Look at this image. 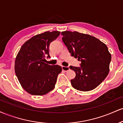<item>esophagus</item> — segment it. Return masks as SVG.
Wrapping results in <instances>:
<instances>
[{"mask_svg":"<svg viewBox=\"0 0 123 123\" xmlns=\"http://www.w3.org/2000/svg\"><path fill=\"white\" fill-rule=\"evenodd\" d=\"M62 70L65 72H67L68 70L70 69L69 66H62Z\"/></svg>","mask_w":123,"mask_h":123,"instance_id":"esophagus-1","label":"esophagus"}]
</instances>
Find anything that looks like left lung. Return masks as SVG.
Wrapping results in <instances>:
<instances>
[{
  "mask_svg": "<svg viewBox=\"0 0 123 123\" xmlns=\"http://www.w3.org/2000/svg\"><path fill=\"white\" fill-rule=\"evenodd\" d=\"M61 35L71 55L81 61L80 67L70 66L76 73L70 80L73 87L81 91L94 90L109 72L111 54L106 45L94 36L76 31H64Z\"/></svg>",
  "mask_w": 123,
  "mask_h": 123,
  "instance_id": "obj_1",
  "label": "left lung"
}]
</instances>
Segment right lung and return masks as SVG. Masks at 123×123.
<instances>
[{
	"mask_svg": "<svg viewBox=\"0 0 123 123\" xmlns=\"http://www.w3.org/2000/svg\"><path fill=\"white\" fill-rule=\"evenodd\" d=\"M60 34L59 31L35 35L21 47L15 61V72L21 86L33 95H43L55 87L61 66L44 62L49 55V45Z\"/></svg>",
	"mask_w": 123,
	"mask_h": 123,
	"instance_id": "right-lung-1",
	"label": "right lung"
}]
</instances>
